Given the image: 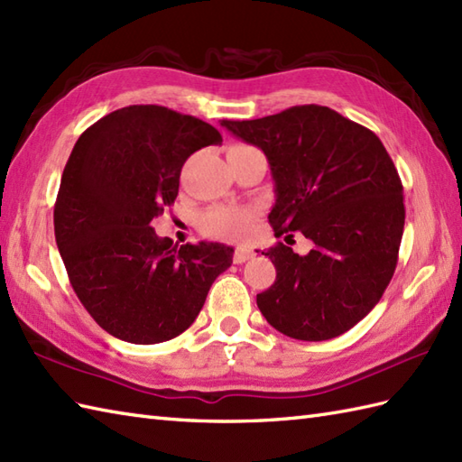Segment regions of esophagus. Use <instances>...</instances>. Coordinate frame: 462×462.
<instances>
[{"label": "esophagus", "mask_w": 462, "mask_h": 462, "mask_svg": "<svg viewBox=\"0 0 462 462\" xmlns=\"http://www.w3.org/2000/svg\"><path fill=\"white\" fill-rule=\"evenodd\" d=\"M255 255V252L252 248H245V245H238V248L234 250V263H244L252 260V257Z\"/></svg>", "instance_id": "esophagus-1"}]
</instances>
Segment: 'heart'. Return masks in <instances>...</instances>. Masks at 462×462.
Returning a JSON list of instances; mask_svg holds the SVG:
<instances>
[{"instance_id": "1", "label": "heart", "mask_w": 462, "mask_h": 462, "mask_svg": "<svg viewBox=\"0 0 462 462\" xmlns=\"http://www.w3.org/2000/svg\"><path fill=\"white\" fill-rule=\"evenodd\" d=\"M234 147H248V145H234ZM255 212L248 207H228L217 205L210 207L199 217V228L202 234L214 236V238H242L250 230Z\"/></svg>"}]
</instances>
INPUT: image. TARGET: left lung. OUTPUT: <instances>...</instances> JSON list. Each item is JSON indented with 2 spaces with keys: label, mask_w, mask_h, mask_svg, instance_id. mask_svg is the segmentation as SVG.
I'll use <instances>...</instances> for the list:
<instances>
[{
  "label": "left lung",
  "mask_w": 462,
  "mask_h": 462,
  "mask_svg": "<svg viewBox=\"0 0 462 462\" xmlns=\"http://www.w3.org/2000/svg\"><path fill=\"white\" fill-rule=\"evenodd\" d=\"M220 125L270 161L277 238L301 232L313 242L307 255L283 242L262 252L277 272L257 295L262 315L297 340L350 330L390 285L403 236L402 179L380 137L317 104Z\"/></svg>",
  "instance_id": "8db88e82"
}]
</instances>
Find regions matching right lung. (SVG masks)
I'll return each instance as SVG.
<instances>
[{"label":"right lung","mask_w":462,"mask_h":462,"mask_svg":"<svg viewBox=\"0 0 462 462\" xmlns=\"http://www.w3.org/2000/svg\"><path fill=\"white\" fill-rule=\"evenodd\" d=\"M220 142L217 127L155 104L116 110L79 137L62 171L55 238L74 293L112 337H179L230 267L228 245L177 248L149 226L175 202L185 161Z\"/></svg>","instance_id":"1"}]
</instances>
